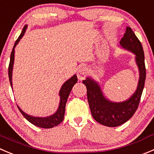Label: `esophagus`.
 <instances>
[{
	"label": "esophagus",
	"instance_id": "34e87169",
	"mask_svg": "<svg viewBox=\"0 0 154 154\" xmlns=\"http://www.w3.org/2000/svg\"><path fill=\"white\" fill-rule=\"evenodd\" d=\"M88 73V69L86 68V67L85 66H81L80 67V68L78 69L77 71V78L79 80H83L86 78V75H87Z\"/></svg>",
	"mask_w": 154,
	"mask_h": 154
}]
</instances>
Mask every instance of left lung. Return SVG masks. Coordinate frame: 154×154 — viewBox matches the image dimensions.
Here are the masks:
<instances>
[{
    "label": "left lung",
    "instance_id": "obj_1",
    "mask_svg": "<svg viewBox=\"0 0 154 154\" xmlns=\"http://www.w3.org/2000/svg\"><path fill=\"white\" fill-rule=\"evenodd\" d=\"M120 44L123 49L135 54V62L139 71L137 89L132 96L126 101L114 102L104 96L98 83L92 77H87L83 81L86 86L87 99L92 117L98 123L109 127L120 126L133 116L139 104L146 78L142 45L130 27H126V33Z\"/></svg>",
    "mask_w": 154,
    "mask_h": 154
}]
</instances>
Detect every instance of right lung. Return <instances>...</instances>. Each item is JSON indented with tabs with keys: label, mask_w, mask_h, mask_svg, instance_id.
<instances>
[{
	"label": "right lung",
	"mask_w": 154,
	"mask_h": 154,
	"mask_svg": "<svg viewBox=\"0 0 154 154\" xmlns=\"http://www.w3.org/2000/svg\"><path fill=\"white\" fill-rule=\"evenodd\" d=\"M28 25H25L24 26L23 29H22V33L18 37V39L16 40V43H15L14 46H13V50H12L11 55H10V64H9V68H8V74H9V79H10V83L11 85V87L13 88V82H12V75H13V64H14V56H15V47H16L20 40L22 39V37H23L25 34V31H26ZM77 82V77L76 74H74L73 77L68 79L67 81L65 82L62 86L61 87L60 91H59V96H60V101H59V105L58 107L56 113H53V115H50L48 117H34L31 115L28 114V113H25L19 106L17 105L18 108L20 110L22 114L23 115L24 117L28 121L32 123L33 125L36 126L41 128H44V129H50V128H53L54 126H57L59 123L62 122L64 119V116H65V105H66L67 100H68L69 94L71 92V89H72L73 86Z\"/></svg>",
	"instance_id": "obj_1"
}]
</instances>
